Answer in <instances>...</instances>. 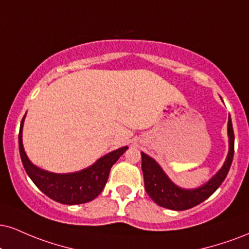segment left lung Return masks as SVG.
<instances>
[{
  "label": "left lung",
  "instance_id": "left-lung-1",
  "mask_svg": "<svg viewBox=\"0 0 249 249\" xmlns=\"http://www.w3.org/2000/svg\"><path fill=\"white\" fill-rule=\"evenodd\" d=\"M227 136H229V153L225 162L208 182L194 189H185L174 183L153 158L142 152V169L145 190L148 196L158 205L175 211L188 210L208 199L223 183L232 164L233 155H234V132H233L231 116H229V122H227Z\"/></svg>",
  "mask_w": 249,
  "mask_h": 249
}]
</instances>
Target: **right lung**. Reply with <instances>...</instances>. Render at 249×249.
<instances>
[{
	"label": "right lung",
	"mask_w": 249,
	"mask_h": 249,
	"mask_svg": "<svg viewBox=\"0 0 249 249\" xmlns=\"http://www.w3.org/2000/svg\"><path fill=\"white\" fill-rule=\"evenodd\" d=\"M25 116L23 117L19 127V154L25 172L32 179V182L47 197L61 204H83V203L95 199L106 187L111 167L124 154V152L128 148L127 146L103 155L91 166L79 172L65 174L49 172L32 163L24 151L22 136Z\"/></svg>",
	"instance_id": "obj_1"
}]
</instances>
